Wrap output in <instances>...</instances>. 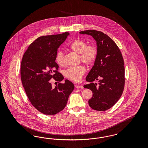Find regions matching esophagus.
<instances>
[{"instance_id": "esophagus-1", "label": "esophagus", "mask_w": 148, "mask_h": 148, "mask_svg": "<svg viewBox=\"0 0 148 148\" xmlns=\"http://www.w3.org/2000/svg\"><path fill=\"white\" fill-rule=\"evenodd\" d=\"M75 87H76V88H80V89H83L84 88V87L82 86L77 85H75Z\"/></svg>"}]
</instances>
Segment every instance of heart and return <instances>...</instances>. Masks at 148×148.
I'll return each mask as SVG.
<instances>
[{"label": "heart", "instance_id": "b5f03b06", "mask_svg": "<svg viewBox=\"0 0 148 148\" xmlns=\"http://www.w3.org/2000/svg\"><path fill=\"white\" fill-rule=\"evenodd\" d=\"M69 49L79 54V61L86 65H91L95 62L98 49L94 45H87L86 42L80 39L73 40L69 46ZM55 61L60 66L64 65V54L62 51L57 52L55 56ZM86 72L85 68L82 65L71 67L68 68L64 72L65 75L71 80L77 82L81 80Z\"/></svg>", "mask_w": 148, "mask_h": 148}]
</instances>
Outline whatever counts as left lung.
Masks as SVG:
<instances>
[{
    "label": "left lung",
    "instance_id": "obj_1",
    "mask_svg": "<svg viewBox=\"0 0 148 148\" xmlns=\"http://www.w3.org/2000/svg\"><path fill=\"white\" fill-rule=\"evenodd\" d=\"M80 34L91 35L97 42V57L86 79L90 83L84 87L93 93L88 100L90 107L104 111L114 106L123 94L125 85L123 58L116 43L103 32L88 30ZM95 80H99L98 84L94 83Z\"/></svg>",
    "mask_w": 148,
    "mask_h": 148
}]
</instances>
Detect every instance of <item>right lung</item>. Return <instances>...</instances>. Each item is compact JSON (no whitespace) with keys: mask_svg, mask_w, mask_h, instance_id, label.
Instances as JSON below:
<instances>
[{"mask_svg":"<svg viewBox=\"0 0 148 148\" xmlns=\"http://www.w3.org/2000/svg\"><path fill=\"white\" fill-rule=\"evenodd\" d=\"M69 33L39 37L29 45L23 55L21 66L23 86L32 106L46 115H54L66 107L74 84L58 72L55 56L60 45ZM52 78L58 85L53 88Z\"/></svg>","mask_w":148,"mask_h":148,"instance_id":"1","label":"right lung"}]
</instances>
